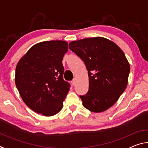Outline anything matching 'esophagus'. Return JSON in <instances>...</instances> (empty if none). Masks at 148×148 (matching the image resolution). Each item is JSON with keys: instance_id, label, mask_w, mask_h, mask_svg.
I'll use <instances>...</instances> for the list:
<instances>
[{"instance_id": "obj_1", "label": "esophagus", "mask_w": 148, "mask_h": 148, "mask_svg": "<svg viewBox=\"0 0 148 148\" xmlns=\"http://www.w3.org/2000/svg\"><path fill=\"white\" fill-rule=\"evenodd\" d=\"M71 83H72V85H73V86H74L75 84H76V79H75V78H74L73 79H72V81L71 82Z\"/></svg>"}]
</instances>
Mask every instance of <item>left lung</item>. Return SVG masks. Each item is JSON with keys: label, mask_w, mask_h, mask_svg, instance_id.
Listing matches in <instances>:
<instances>
[{"label": "left lung", "mask_w": 148, "mask_h": 148, "mask_svg": "<svg viewBox=\"0 0 148 148\" xmlns=\"http://www.w3.org/2000/svg\"><path fill=\"white\" fill-rule=\"evenodd\" d=\"M69 48L84 62L88 71L89 91L79 96L92 112L106 111L116 103L128 84L130 64L121 48L103 37L70 42Z\"/></svg>", "instance_id": "left-lung-1"}]
</instances>
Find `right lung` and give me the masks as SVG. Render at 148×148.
I'll list each match as a JSON object with an SVG mask.
<instances>
[{
    "mask_svg": "<svg viewBox=\"0 0 148 148\" xmlns=\"http://www.w3.org/2000/svg\"><path fill=\"white\" fill-rule=\"evenodd\" d=\"M68 42L44 41L34 45L21 57L16 69L15 83L29 108L44 116L61 111L70 89L63 79L62 61Z\"/></svg>",
    "mask_w": 148,
    "mask_h": 148,
    "instance_id": "add662e5",
    "label": "right lung"
}]
</instances>
